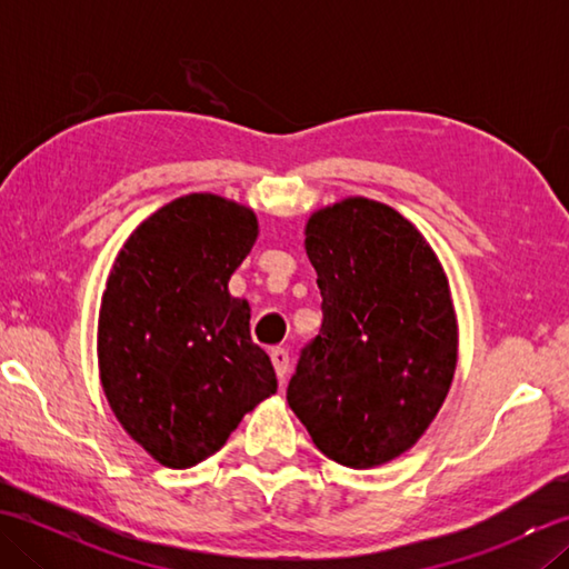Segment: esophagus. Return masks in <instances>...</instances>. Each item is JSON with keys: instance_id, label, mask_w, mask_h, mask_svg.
Returning <instances> with one entry per match:
<instances>
[{"instance_id": "1", "label": "esophagus", "mask_w": 569, "mask_h": 569, "mask_svg": "<svg viewBox=\"0 0 569 569\" xmlns=\"http://www.w3.org/2000/svg\"><path fill=\"white\" fill-rule=\"evenodd\" d=\"M271 361H273V369H276V377L278 379H286V373H288V352L283 347H273L271 349Z\"/></svg>"}]
</instances>
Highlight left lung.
Wrapping results in <instances>:
<instances>
[{"instance_id": "8db88e82", "label": "left lung", "mask_w": 569, "mask_h": 569, "mask_svg": "<svg viewBox=\"0 0 569 569\" xmlns=\"http://www.w3.org/2000/svg\"><path fill=\"white\" fill-rule=\"evenodd\" d=\"M306 253L322 328L298 359L288 406L337 465L381 467L420 440L452 386L447 273L413 222L369 198L312 212Z\"/></svg>"}]
</instances>
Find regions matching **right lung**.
Returning a JSON list of instances; mask_svg holds the SVG:
<instances>
[{"instance_id":"right-lung-1","label":"right lung","mask_w":569,"mask_h":569,"mask_svg":"<svg viewBox=\"0 0 569 569\" xmlns=\"http://www.w3.org/2000/svg\"><path fill=\"white\" fill-rule=\"evenodd\" d=\"M259 237L247 204L190 192L147 217L112 263L98 320L100 381L114 418L156 462L214 455L276 393L229 276Z\"/></svg>"}]
</instances>
